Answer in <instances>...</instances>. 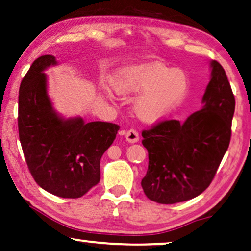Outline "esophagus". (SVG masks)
I'll return each instance as SVG.
<instances>
[{"instance_id":"1","label":"esophagus","mask_w":251,"mask_h":251,"mask_svg":"<svg viewBox=\"0 0 251 251\" xmlns=\"http://www.w3.org/2000/svg\"><path fill=\"white\" fill-rule=\"evenodd\" d=\"M126 141L131 142V143H134V142H138L139 141V133L135 131V129H128L127 132H126Z\"/></svg>"}]
</instances>
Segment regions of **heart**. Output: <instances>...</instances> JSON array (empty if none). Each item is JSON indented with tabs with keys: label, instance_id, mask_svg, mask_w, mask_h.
Returning a JSON list of instances; mask_svg holds the SVG:
<instances>
[{
	"label": "heart",
	"instance_id": "b5f03b06",
	"mask_svg": "<svg viewBox=\"0 0 251 251\" xmlns=\"http://www.w3.org/2000/svg\"><path fill=\"white\" fill-rule=\"evenodd\" d=\"M119 95L143 93L135 101V111L146 122L165 118L181 104L188 93V78L180 69L146 62L120 69L111 79Z\"/></svg>",
	"mask_w": 251,
	"mask_h": 251
}]
</instances>
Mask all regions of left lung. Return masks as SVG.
Wrapping results in <instances>:
<instances>
[{"instance_id":"8db88e82","label":"left lung","mask_w":251,"mask_h":251,"mask_svg":"<svg viewBox=\"0 0 251 251\" xmlns=\"http://www.w3.org/2000/svg\"><path fill=\"white\" fill-rule=\"evenodd\" d=\"M211 68L200 111L183 123L164 119L142 131L149 164L141 186L153 202L173 204L199 196L228 148L235 98L223 66L212 61Z\"/></svg>"}]
</instances>
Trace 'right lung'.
<instances>
[{"label":"right lung","instance_id":"obj_1","mask_svg":"<svg viewBox=\"0 0 251 251\" xmlns=\"http://www.w3.org/2000/svg\"><path fill=\"white\" fill-rule=\"evenodd\" d=\"M51 55L36 58L22 80L18 132L26 164L35 182L50 194L78 199L101 179L100 160L116 139L119 125L63 119L52 110L43 71Z\"/></svg>","mask_w":251,"mask_h":251}]
</instances>
